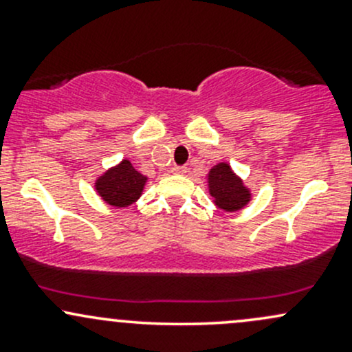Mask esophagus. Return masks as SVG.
I'll return each mask as SVG.
<instances>
[{
  "label": "esophagus",
  "mask_w": 352,
  "mask_h": 352,
  "mask_svg": "<svg viewBox=\"0 0 352 352\" xmlns=\"http://www.w3.org/2000/svg\"><path fill=\"white\" fill-rule=\"evenodd\" d=\"M172 172L177 173V175H185L187 173V167L185 165H173Z\"/></svg>",
  "instance_id": "1"
}]
</instances>
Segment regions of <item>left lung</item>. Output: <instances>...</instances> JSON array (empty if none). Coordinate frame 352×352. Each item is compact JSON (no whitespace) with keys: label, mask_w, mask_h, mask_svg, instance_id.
Returning <instances> with one entry per match:
<instances>
[{"label":"left lung","mask_w":352,"mask_h":352,"mask_svg":"<svg viewBox=\"0 0 352 352\" xmlns=\"http://www.w3.org/2000/svg\"><path fill=\"white\" fill-rule=\"evenodd\" d=\"M208 182L210 193L221 210L235 212L250 200L248 190L243 187L241 180L227 164H218L217 167H213L208 173Z\"/></svg>","instance_id":"1"}]
</instances>
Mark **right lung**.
<instances>
[{"label":"right lung","instance_id":"obj_1","mask_svg":"<svg viewBox=\"0 0 352 352\" xmlns=\"http://www.w3.org/2000/svg\"><path fill=\"white\" fill-rule=\"evenodd\" d=\"M145 177L132 167L129 160L109 170L98 182V192L109 205L127 207L142 193Z\"/></svg>","mask_w":352,"mask_h":352}]
</instances>
